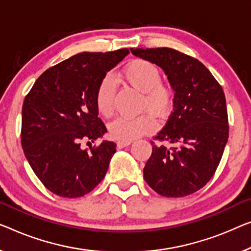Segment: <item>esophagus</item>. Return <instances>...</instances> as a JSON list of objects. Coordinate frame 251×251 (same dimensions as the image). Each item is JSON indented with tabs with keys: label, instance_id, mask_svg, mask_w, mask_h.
Instances as JSON below:
<instances>
[{
	"label": "esophagus",
	"instance_id": "esophagus-1",
	"mask_svg": "<svg viewBox=\"0 0 251 251\" xmlns=\"http://www.w3.org/2000/svg\"><path fill=\"white\" fill-rule=\"evenodd\" d=\"M130 143H132V142H130V141H119V142H117V148L118 149H123V148H125V147H128Z\"/></svg>",
	"mask_w": 251,
	"mask_h": 251
}]
</instances>
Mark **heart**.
<instances>
[{"mask_svg": "<svg viewBox=\"0 0 251 251\" xmlns=\"http://www.w3.org/2000/svg\"><path fill=\"white\" fill-rule=\"evenodd\" d=\"M127 84L143 95L141 109L148 110L137 117H118L109 125V135L116 141H132L158 128L154 114L160 118L167 117L173 109L175 91L171 84L161 80V71L154 63L137 58L129 62L122 71ZM116 83L107 75L98 84L96 91V107L102 117H110L115 110Z\"/></svg>", "mask_w": 251, "mask_h": 251, "instance_id": "heart-1", "label": "heart"}]
</instances>
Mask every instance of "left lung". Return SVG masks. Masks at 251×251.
I'll return each mask as SVG.
<instances>
[{
	"instance_id": "1",
	"label": "left lung",
	"mask_w": 251,
	"mask_h": 251,
	"mask_svg": "<svg viewBox=\"0 0 251 251\" xmlns=\"http://www.w3.org/2000/svg\"><path fill=\"white\" fill-rule=\"evenodd\" d=\"M133 55L166 72L175 90L174 111L151 141L143 169L148 185L160 195L184 197L197 192L215 174L229 137L223 89L198 59L168 47L130 48Z\"/></svg>"
}]
</instances>
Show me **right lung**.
Returning a JSON list of instances; mask_svg holds the SVG:
<instances>
[{"label": "right lung", "instance_id": "obj_1", "mask_svg": "<svg viewBox=\"0 0 251 251\" xmlns=\"http://www.w3.org/2000/svg\"><path fill=\"white\" fill-rule=\"evenodd\" d=\"M80 53L45 71L22 106L21 145L37 177L55 195L77 198L101 182L116 152L96 107V91L107 72L128 54Z\"/></svg>", "mask_w": 251, "mask_h": 251}]
</instances>
